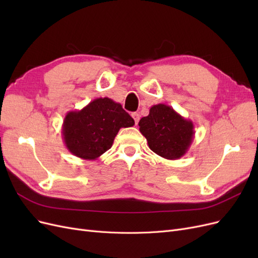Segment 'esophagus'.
<instances>
[{"label": "esophagus", "mask_w": 258, "mask_h": 258, "mask_svg": "<svg viewBox=\"0 0 258 258\" xmlns=\"http://www.w3.org/2000/svg\"><path fill=\"white\" fill-rule=\"evenodd\" d=\"M131 116H132V118L135 119L136 124H138V122H139V120H140V115H139L138 113H132V114H131Z\"/></svg>", "instance_id": "34e87169"}]
</instances>
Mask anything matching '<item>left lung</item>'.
Returning <instances> with one entry per match:
<instances>
[{"label": "left lung", "instance_id": "1", "mask_svg": "<svg viewBox=\"0 0 258 258\" xmlns=\"http://www.w3.org/2000/svg\"><path fill=\"white\" fill-rule=\"evenodd\" d=\"M140 132L151 150L161 157L176 160L187 153L195 137L194 123L167 104H156L139 121Z\"/></svg>", "mask_w": 258, "mask_h": 258}]
</instances>
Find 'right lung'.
<instances>
[{
	"label": "right lung",
	"instance_id": "add662e5",
	"mask_svg": "<svg viewBox=\"0 0 258 258\" xmlns=\"http://www.w3.org/2000/svg\"><path fill=\"white\" fill-rule=\"evenodd\" d=\"M135 120L120 103L98 98L82 110L67 113L62 138L68 151L84 160H96L110 150L120 128L132 127Z\"/></svg>",
	"mask_w": 258,
	"mask_h": 258
}]
</instances>
